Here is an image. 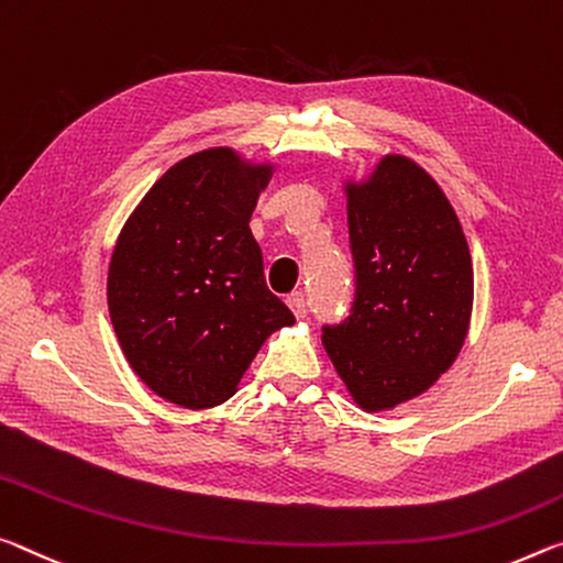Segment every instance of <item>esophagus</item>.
<instances>
[{
    "label": "esophagus",
    "instance_id": "1",
    "mask_svg": "<svg viewBox=\"0 0 563 563\" xmlns=\"http://www.w3.org/2000/svg\"><path fill=\"white\" fill-rule=\"evenodd\" d=\"M287 307L291 309V314L297 319H303L307 317V299H303L301 291H294L287 297Z\"/></svg>",
    "mask_w": 563,
    "mask_h": 563
}]
</instances>
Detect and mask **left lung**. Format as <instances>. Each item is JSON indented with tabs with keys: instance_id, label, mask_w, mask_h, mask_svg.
<instances>
[{
	"instance_id": "8db88e82",
	"label": "left lung",
	"mask_w": 563,
	"mask_h": 563,
	"mask_svg": "<svg viewBox=\"0 0 563 563\" xmlns=\"http://www.w3.org/2000/svg\"><path fill=\"white\" fill-rule=\"evenodd\" d=\"M356 301L321 334L362 411L417 399L456 362L474 309V266L451 201L404 154H384L362 179L344 177Z\"/></svg>"
}]
</instances>
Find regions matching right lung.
Returning a JSON list of instances; mask_svg holds the SVG:
<instances>
[{
	"label": "right lung",
	"mask_w": 563,
	"mask_h": 563,
	"mask_svg": "<svg viewBox=\"0 0 563 563\" xmlns=\"http://www.w3.org/2000/svg\"><path fill=\"white\" fill-rule=\"evenodd\" d=\"M274 169L234 146L184 156L117 236L109 317L132 372L164 401L197 411L232 399L266 339L294 324L249 229Z\"/></svg>",
	"instance_id": "obj_1"
}]
</instances>
